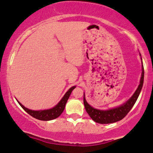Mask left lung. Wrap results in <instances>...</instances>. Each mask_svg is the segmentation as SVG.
Masks as SVG:
<instances>
[{"mask_svg": "<svg viewBox=\"0 0 153 153\" xmlns=\"http://www.w3.org/2000/svg\"><path fill=\"white\" fill-rule=\"evenodd\" d=\"M144 67L142 66V73H141L140 84H139V87L135 91L133 95L131 97V99L127 101L125 104L120 105V107L108 111L98 110V109L94 108L91 105H89L86 102L85 97H83V103H84L85 108H86L88 114L95 123L100 124L114 123L123 120L124 117L128 114V112L131 110L133 106L134 105L135 102L137 100L138 97H139L141 88H142L143 83H144Z\"/></svg>", "mask_w": 153, "mask_h": 153, "instance_id": "left-lung-1", "label": "left lung"}]
</instances>
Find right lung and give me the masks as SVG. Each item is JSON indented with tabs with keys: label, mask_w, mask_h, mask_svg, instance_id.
Returning <instances> with one entry per match:
<instances>
[{
	"label": "right lung",
	"mask_w": 153,
	"mask_h": 153,
	"mask_svg": "<svg viewBox=\"0 0 153 153\" xmlns=\"http://www.w3.org/2000/svg\"><path fill=\"white\" fill-rule=\"evenodd\" d=\"M75 88V86H72L70 88L68 91H67L64 96L61 100L60 102L56 105L55 107H53L51 109H48V110H44V111H32L30 109L26 108L24 107L20 102L18 103L20 104V106L31 117H34L35 119H37L39 120H43V121H48V120H52L54 119L57 118L59 116L62 114V112L64 111V108H65V105L67 102V100L70 97V94H71L72 91Z\"/></svg>",
	"instance_id": "obj_1"
}]
</instances>
